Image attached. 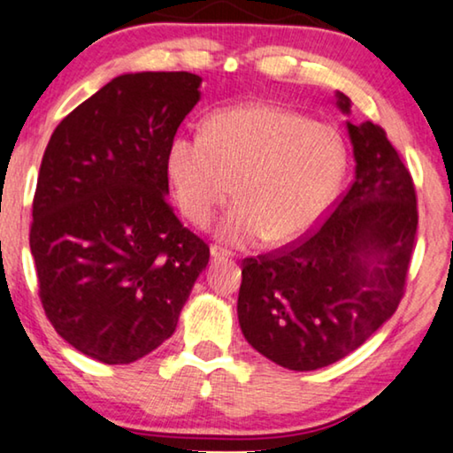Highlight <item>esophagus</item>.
<instances>
[{
    "mask_svg": "<svg viewBox=\"0 0 453 453\" xmlns=\"http://www.w3.org/2000/svg\"><path fill=\"white\" fill-rule=\"evenodd\" d=\"M210 256H212V259H228L231 257V251L222 250L219 245H212L210 247Z\"/></svg>",
    "mask_w": 453,
    "mask_h": 453,
    "instance_id": "1",
    "label": "esophagus"
}]
</instances>
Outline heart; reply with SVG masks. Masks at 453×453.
<instances>
[{"instance_id": "obj_1", "label": "heart", "mask_w": 453, "mask_h": 453, "mask_svg": "<svg viewBox=\"0 0 453 453\" xmlns=\"http://www.w3.org/2000/svg\"><path fill=\"white\" fill-rule=\"evenodd\" d=\"M342 134L278 104L216 111L203 134L171 142L169 175L185 219L206 226L233 194L220 226L228 245L290 243L321 220L346 173Z\"/></svg>"}]
</instances>
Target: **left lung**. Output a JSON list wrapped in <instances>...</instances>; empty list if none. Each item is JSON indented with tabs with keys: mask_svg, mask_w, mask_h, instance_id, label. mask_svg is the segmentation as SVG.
Segmentation results:
<instances>
[{
	"mask_svg": "<svg viewBox=\"0 0 453 453\" xmlns=\"http://www.w3.org/2000/svg\"><path fill=\"white\" fill-rule=\"evenodd\" d=\"M338 107L350 101L338 92ZM355 181L305 239L243 259L237 313L247 342L293 371L340 361L398 309L418 210L398 150L375 123H346Z\"/></svg>",
	"mask_w": 453,
	"mask_h": 453,
	"instance_id": "1",
	"label": "left lung"
}]
</instances>
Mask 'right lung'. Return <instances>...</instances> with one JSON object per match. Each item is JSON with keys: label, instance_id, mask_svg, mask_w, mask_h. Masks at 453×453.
Masks as SVG:
<instances>
[{"label": "right lung", "instance_id": "obj_1", "mask_svg": "<svg viewBox=\"0 0 453 453\" xmlns=\"http://www.w3.org/2000/svg\"><path fill=\"white\" fill-rule=\"evenodd\" d=\"M189 72L123 73L55 127L33 200L39 296L82 355L126 365L175 332L210 247L169 194V148L200 101Z\"/></svg>", "mask_w": 453, "mask_h": 453}]
</instances>
